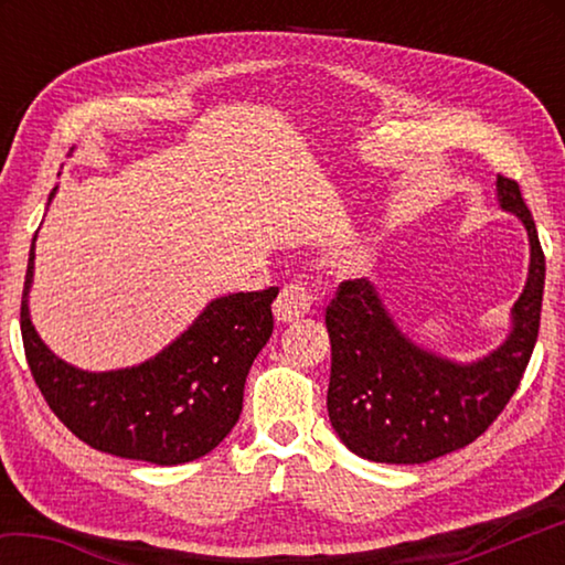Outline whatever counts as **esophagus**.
<instances>
[{"instance_id":"1","label":"esophagus","mask_w":565,"mask_h":565,"mask_svg":"<svg viewBox=\"0 0 565 565\" xmlns=\"http://www.w3.org/2000/svg\"><path fill=\"white\" fill-rule=\"evenodd\" d=\"M311 303H313V296H311L309 286L301 281H289V284H284L281 294L276 296L274 317L281 323H291L296 319L306 317V313L311 311Z\"/></svg>"}]
</instances>
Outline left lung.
I'll list each match as a JSON object with an SVG mask.
<instances>
[{
	"instance_id": "obj_1",
	"label": "left lung",
	"mask_w": 565,
	"mask_h": 565,
	"mask_svg": "<svg viewBox=\"0 0 565 565\" xmlns=\"http://www.w3.org/2000/svg\"><path fill=\"white\" fill-rule=\"evenodd\" d=\"M499 202L521 218L531 269L513 306V331L489 356L438 359L411 343L366 279L341 281L327 309L331 379L327 408L349 451L376 463H426L489 431L519 388L539 339L546 256L519 181L499 174Z\"/></svg>"
}]
</instances>
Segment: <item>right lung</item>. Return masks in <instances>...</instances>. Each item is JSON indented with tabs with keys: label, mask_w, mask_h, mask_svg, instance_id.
<instances>
[{
	"label": "right lung",
	"mask_w": 565,
	"mask_h": 565,
	"mask_svg": "<svg viewBox=\"0 0 565 565\" xmlns=\"http://www.w3.org/2000/svg\"><path fill=\"white\" fill-rule=\"evenodd\" d=\"M32 274L34 242L19 317L24 356L54 416L79 441L157 466L194 461L224 441L242 414L248 369L274 331L276 286L212 301L141 366L89 374L56 359L36 337L26 306Z\"/></svg>",
	"instance_id": "right-lung-1"
}]
</instances>
